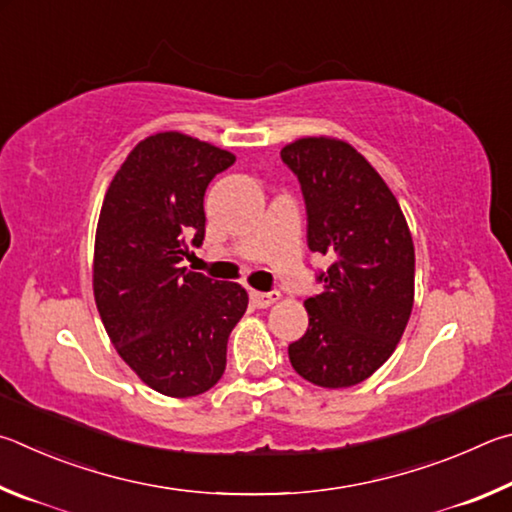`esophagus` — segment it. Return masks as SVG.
I'll return each mask as SVG.
<instances>
[{
  "label": "esophagus",
  "instance_id": "esophagus-1",
  "mask_svg": "<svg viewBox=\"0 0 512 512\" xmlns=\"http://www.w3.org/2000/svg\"><path fill=\"white\" fill-rule=\"evenodd\" d=\"M249 299L256 308H270L272 303L279 299V292H256V290H251Z\"/></svg>",
  "mask_w": 512,
  "mask_h": 512
}]
</instances>
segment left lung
Instances as JSON below:
<instances>
[{
    "label": "left lung",
    "instance_id": "8db88e82",
    "mask_svg": "<svg viewBox=\"0 0 512 512\" xmlns=\"http://www.w3.org/2000/svg\"><path fill=\"white\" fill-rule=\"evenodd\" d=\"M297 175L310 251L330 258L321 292L306 299L310 324L288 346L301 378L346 389L369 378L396 351L414 306V240L400 204L360 152L326 137L281 150Z\"/></svg>",
    "mask_w": 512,
    "mask_h": 512
}]
</instances>
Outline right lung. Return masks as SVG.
Instances as JSON below:
<instances>
[{
  "mask_svg": "<svg viewBox=\"0 0 512 512\" xmlns=\"http://www.w3.org/2000/svg\"><path fill=\"white\" fill-rule=\"evenodd\" d=\"M236 157L179 132L137 143L98 215L94 299L116 353L170 398L209 391L247 310L238 283L179 267L204 240V193Z\"/></svg>",
  "mask_w": 512,
  "mask_h": 512,
  "instance_id": "obj_1",
  "label": "right lung"
}]
</instances>
